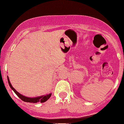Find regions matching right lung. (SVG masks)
<instances>
[{
  "label": "right lung",
  "mask_w": 124,
  "mask_h": 124,
  "mask_svg": "<svg viewBox=\"0 0 124 124\" xmlns=\"http://www.w3.org/2000/svg\"><path fill=\"white\" fill-rule=\"evenodd\" d=\"M8 85H9L10 87L14 91V92L16 93V94L17 96L18 97L20 98L21 100H22L24 102H28V103H38V102H40V103H44L46 101H47L48 99H49L51 96V93L47 95H45V96H40V97H35V98H29V97H25L23 95H21L18 92H17L16 90L13 87V86L11 85L9 79H8Z\"/></svg>",
  "instance_id": "1"
}]
</instances>
